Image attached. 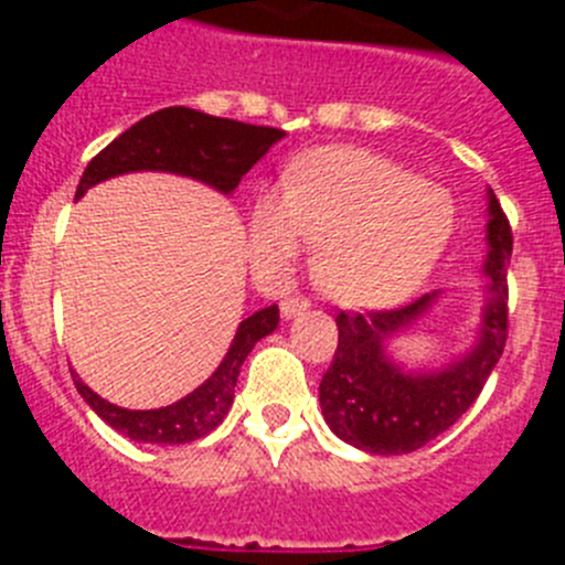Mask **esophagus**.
<instances>
[{"label": "esophagus", "mask_w": 565, "mask_h": 565, "mask_svg": "<svg viewBox=\"0 0 565 565\" xmlns=\"http://www.w3.org/2000/svg\"><path fill=\"white\" fill-rule=\"evenodd\" d=\"M308 306H311V302H308V297H302V294H294V297H282V302H279V311H282V317L286 319H291V317H297V313L308 311Z\"/></svg>", "instance_id": "34e87169"}]
</instances>
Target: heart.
<instances>
[{"label": "heart", "mask_w": 565, "mask_h": 565, "mask_svg": "<svg viewBox=\"0 0 565 565\" xmlns=\"http://www.w3.org/2000/svg\"><path fill=\"white\" fill-rule=\"evenodd\" d=\"M450 194L367 149L326 147L294 167L288 186L259 189L248 246L259 268L286 271L299 243L317 248V286L351 308L398 302L450 243Z\"/></svg>", "instance_id": "heart-1"}]
</instances>
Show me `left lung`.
Returning a JSON list of instances; mask_svg holds the SVG:
<instances>
[{"label": "left lung", "mask_w": 565, "mask_h": 565, "mask_svg": "<svg viewBox=\"0 0 565 565\" xmlns=\"http://www.w3.org/2000/svg\"><path fill=\"white\" fill-rule=\"evenodd\" d=\"M489 302L476 351L441 373H402L384 356V339L416 319L430 297L384 311H339V344L319 382V404L328 427L342 441L376 456L413 452L450 430L483 391L509 337L507 266L512 226L489 192Z\"/></svg>", "instance_id": "obj_1"}]
</instances>
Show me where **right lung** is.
Masks as SVG:
<instances>
[{"mask_svg": "<svg viewBox=\"0 0 565 565\" xmlns=\"http://www.w3.org/2000/svg\"><path fill=\"white\" fill-rule=\"evenodd\" d=\"M282 129L257 127V124L214 118L189 107H167L147 115L143 121L121 132L109 147L87 163L76 198L89 186L107 181L113 174L138 172V169H161L198 178L221 192H234L243 174L282 138ZM279 308L268 306L243 319L234 333V342L223 356L221 367L194 393L161 411H124L107 398L93 393L82 379L73 376L84 402L113 427L132 441L149 444H186L212 433L234 402V384L239 367L252 353L254 344L277 328Z\"/></svg>", "mask_w": 565, "mask_h": 565, "instance_id": "obj_1", "label": "right lung"}]
</instances>
